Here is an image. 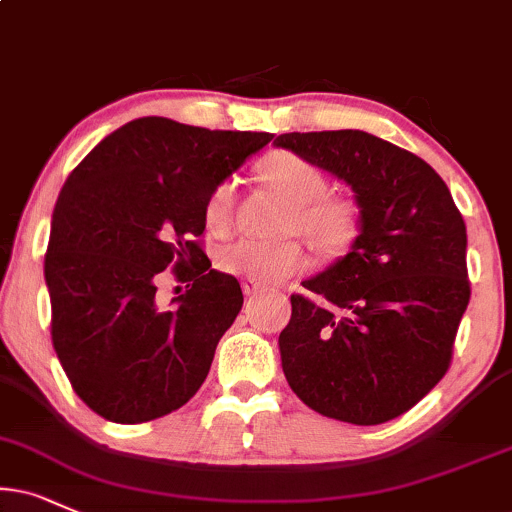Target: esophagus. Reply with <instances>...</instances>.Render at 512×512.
I'll return each instance as SVG.
<instances>
[{"mask_svg":"<svg viewBox=\"0 0 512 512\" xmlns=\"http://www.w3.org/2000/svg\"><path fill=\"white\" fill-rule=\"evenodd\" d=\"M242 289H244L246 296H254V294L261 292L263 287L258 285V282H254V280H244V282H242Z\"/></svg>","mask_w":512,"mask_h":512,"instance_id":"34e87169","label":"esophagus"}]
</instances>
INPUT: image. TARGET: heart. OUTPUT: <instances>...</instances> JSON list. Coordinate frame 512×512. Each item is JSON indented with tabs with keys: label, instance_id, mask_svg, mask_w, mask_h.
<instances>
[{
	"label": "heart",
	"instance_id": "heart-1",
	"mask_svg": "<svg viewBox=\"0 0 512 512\" xmlns=\"http://www.w3.org/2000/svg\"><path fill=\"white\" fill-rule=\"evenodd\" d=\"M261 175L292 201L280 230L304 235L320 254L337 256L349 249L361 232V208L349 197L327 192V175L294 151H270L261 161ZM237 182L225 178L211 187L204 201V225L213 235H225L235 220ZM308 256L294 237H242L218 251V268L258 285H280L306 270Z\"/></svg>",
	"mask_w": 512,
	"mask_h": 512
}]
</instances>
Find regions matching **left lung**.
I'll return each instance as SVG.
<instances>
[{
  "label": "left lung",
  "instance_id": "1",
  "mask_svg": "<svg viewBox=\"0 0 512 512\" xmlns=\"http://www.w3.org/2000/svg\"><path fill=\"white\" fill-rule=\"evenodd\" d=\"M275 144L349 182L361 206L349 254L292 294L280 332L289 387L325 418H399L451 365L470 301L465 220L430 163L368 132H287Z\"/></svg>",
  "mask_w": 512,
  "mask_h": 512
}]
</instances>
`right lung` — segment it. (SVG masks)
<instances>
[{
  "mask_svg": "<svg viewBox=\"0 0 512 512\" xmlns=\"http://www.w3.org/2000/svg\"><path fill=\"white\" fill-rule=\"evenodd\" d=\"M270 132L208 130L147 116L111 132L63 182L44 256L52 342L94 413L137 425L197 394L242 311L237 277L201 249L204 201ZM189 290L155 299L165 268Z\"/></svg>",
  "mask_w": 512,
  "mask_h": 512,
  "instance_id": "right-lung-1",
  "label": "right lung"
}]
</instances>
